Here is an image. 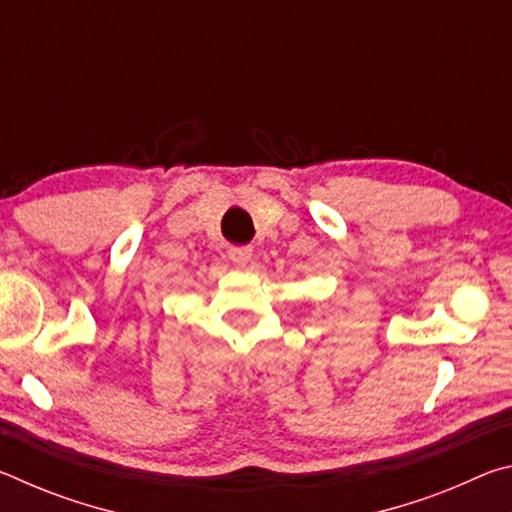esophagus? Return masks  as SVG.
<instances>
[{
  "mask_svg": "<svg viewBox=\"0 0 512 512\" xmlns=\"http://www.w3.org/2000/svg\"><path fill=\"white\" fill-rule=\"evenodd\" d=\"M228 257H230L232 264L239 266V268H244L250 262V259H253V248L235 246V248L228 250Z\"/></svg>",
  "mask_w": 512,
  "mask_h": 512,
  "instance_id": "34e87169",
  "label": "esophagus"
}]
</instances>
